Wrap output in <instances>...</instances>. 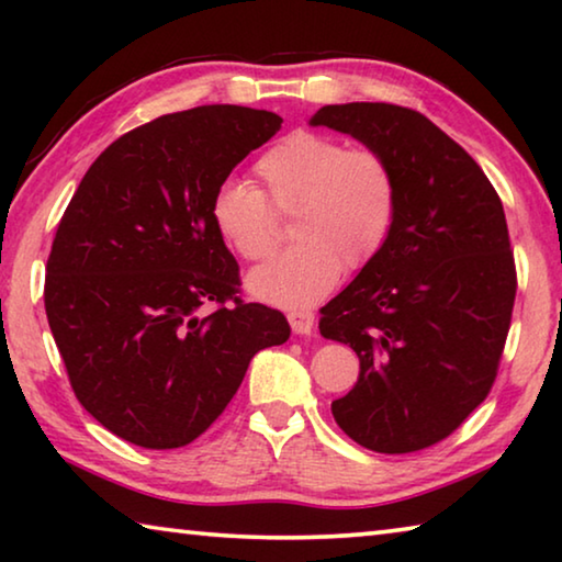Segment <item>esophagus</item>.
Listing matches in <instances>:
<instances>
[{
  "instance_id": "obj_1",
  "label": "esophagus",
  "mask_w": 562,
  "mask_h": 562,
  "mask_svg": "<svg viewBox=\"0 0 562 562\" xmlns=\"http://www.w3.org/2000/svg\"><path fill=\"white\" fill-rule=\"evenodd\" d=\"M288 319H290V327L294 335L304 337V335H312V329H315V315L307 310H294V312H290Z\"/></svg>"
}]
</instances>
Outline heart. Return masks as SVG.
Here are the masks:
<instances>
[{
	"instance_id": "obj_1",
	"label": "heart",
	"mask_w": 562,
	"mask_h": 562,
	"mask_svg": "<svg viewBox=\"0 0 562 562\" xmlns=\"http://www.w3.org/2000/svg\"><path fill=\"white\" fill-rule=\"evenodd\" d=\"M258 190L227 178L213 193L217 235L245 260L270 258L278 247V213H294L297 245L247 278V290L278 307H307L335 288L341 265L359 270L386 245L398 211V183L389 160L341 138L292 131L255 164Z\"/></svg>"
}]
</instances>
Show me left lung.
Listing matches in <instances>:
<instances>
[{"label": "left lung", "instance_id": "obj_1", "mask_svg": "<svg viewBox=\"0 0 562 562\" xmlns=\"http://www.w3.org/2000/svg\"><path fill=\"white\" fill-rule=\"evenodd\" d=\"M310 126L379 150L398 183L382 252L322 307L319 335L359 357L331 416L369 451H422L459 429L496 379L516 300L506 213L481 166L418 111L337 103Z\"/></svg>", "mask_w": 562, "mask_h": 562}]
</instances>
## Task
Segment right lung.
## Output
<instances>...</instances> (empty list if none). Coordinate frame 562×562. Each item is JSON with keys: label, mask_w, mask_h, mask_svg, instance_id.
Listing matches in <instances>:
<instances>
[{"label": "right lung", "mask_w": 562, "mask_h": 562, "mask_svg": "<svg viewBox=\"0 0 562 562\" xmlns=\"http://www.w3.org/2000/svg\"><path fill=\"white\" fill-rule=\"evenodd\" d=\"M280 126L272 111L215 103L133 128L93 160L56 227L52 335L76 398L123 441L198 439L250 359L290 339L282 312L237 297V262L211 217L217 186Z\"/></svg>", "instance_id": "right-lung-1"}]
</instances>
